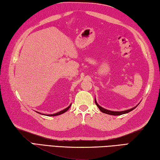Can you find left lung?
Masks as SVG:
<instances>
[{"label": "left lung", "mask_w": 160, "mask_h": 160, "mask_svg": "<svg viewBox=\"0 0 160 160\" xmlns=\"http://www.w3.org/2000/svg\"><path fill=\"white\" fill-rule=\"evenodd\" d=\"M95 103L96 104V106H98V108H99V110L102 112H104V113H106V114H108V115H112V116H120V115H122V114H125V113H128V112H129L130 111H132V110H134L136 107H137L138 105L140 104V103H138L137 106L133 107L132 108H130V109H128V110H125V111H110V110H107L106 108H103V107H101L99 106L98 104L97 101H96V98H95Z\"/></svg>", "instance_id": "left-lung-1"}]
</instances>
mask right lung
<instances>
[{
    "mask_svg": "<svg viewBox=\"0 0 160 160\" xmlns=\"http://www.w3.org/2000/svg\"><path fill=\"white\" fill-rule=\"evenodd\" d=\"M71 106H72V104H70L69 106L67 107V108H66L64 109V110H62V111H59V112H57V113H54V114H49V115H48V116H59V115H61V114H62V113H64V112H65L66 111H67L68 110H69V108H70ZM38 112V113L43 115L42 113H40V112Z\"/></svg>",
    "mask_w": 160,
    "mask_h": 160,
    "instance_id": "obj_1",
    "label": "right lung"
}]
</instances>
